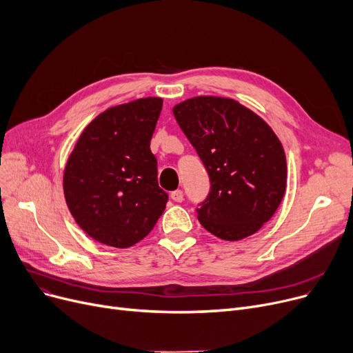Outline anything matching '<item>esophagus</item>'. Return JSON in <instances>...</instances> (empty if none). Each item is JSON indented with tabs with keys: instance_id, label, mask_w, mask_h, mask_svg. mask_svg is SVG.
I'll return each instance as SVG.
<instances>
[{
	"instance_id": "1",
	"label": "esophagus",
	"mask_w": 353,
	"mask_h": 353,
	"mask_svg": "<svg viewBox=\"0 0 353 353\" xmlns=\"http://www.w3.org/2000/svg\"><path fill=\"white\" fill-rule=\"evenodd\" d=\"M171 198L175 201V203H182L183 201V194L181 190H176L174 192H171Z\"/></svg>"
}]
</instances>
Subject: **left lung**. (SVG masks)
<instances>
[{
  "label": "left lung",
  "instance_id": "1",
  "mask_svg": "<svg viewBox=\"0 0 353 353\" xmlns=\"http://www.w3.org/2000/svg\"><path fill=\"white\" fill-rule=\"evenodd\" d=\"M172 112L210 176L196 208L201 225L227 241L257 232L286 191V155L276 133L232 99L192 97Z\"/></svg>",
  "mask_w": 353,
  "mask_h": 353
}]
</instances>
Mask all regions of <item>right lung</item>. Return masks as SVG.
<instances>
[{"label":"right lung","instance_id":"right-lung-1","mask_svg":"<svg viewBox=\"0 0 353 353\" xmlns=\"http://www.w3.org/2000/svg\"><path fill=\"white\" fill-rule=\"evenodd\" d=\"M161 110L159 97L105 110L83 130L67 161V207L99 243L116 248L137 244L166 207L168 194L158 185V162L150 152Z\"/></svg>","mask_w":353,"mask_h":353}]
</instances>
